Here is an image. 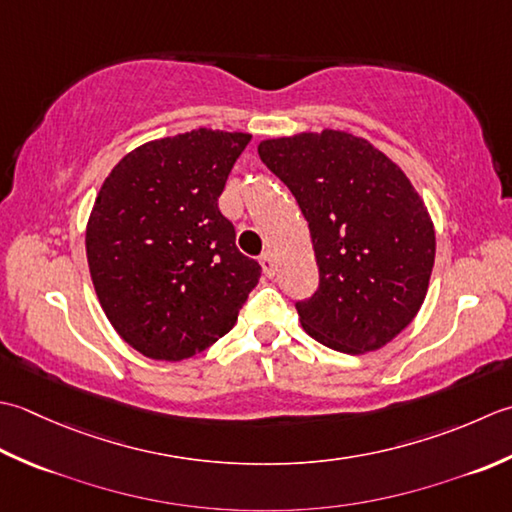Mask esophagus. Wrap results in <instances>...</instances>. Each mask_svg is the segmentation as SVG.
<instances>
[{"mask_svg": "<svg viewBox=\"0 0 512 512\" xmlns=\"http://www.w3.org/2000/svg\"><path fill=\"white\" fill-rule=\"evenodd\" d=\"M260 260V265H263V271H265V274L271 278V276H274V256H271V252H265L263 256H260L258 258Z\"/></svg>", "mask_w": 512, "mask_h": 512, "instance_id": "obj_1", "label": "esophagus"}]
</instances>
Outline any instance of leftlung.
I'll list each match as a JSON object with an SVG mask.
<instances>
[{
    "label": "left lung",
    "instance_id": "1",
    "mask_svg": "<svg viewBox=\"0 0 512 512\" xmlns=\"http://www.w3.org/2000/svg\"><path fill=\"white\" fill-rule=\"evenodd\" d=\"M258 154L309 223L320 285L296 305L302 329L353 356L382 349L429 291L435 227L422 196L398 163L344 130L265 139Z\"/></svg>",
    "mask_w": 512,
    "mask_h": 512
}]
</instances>
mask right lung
<instances>
[{"label": "right lung", "instance_id": "add662e5", "mask_svg": "<svg viewBox=\"0 0 512 512\" xmlns=\"http://www.w3.org/2000/svg\"><path fill=\"white\" fill-rule=\"evenodd\" d=\"M249 139L207 128L154 139L101 185L86 225L90 278L114 331L145 358L179 362L212 347L260 280L218 210Z\"/></svg>", "mask_w": 512, "mask_h": 512}]
</instances>
